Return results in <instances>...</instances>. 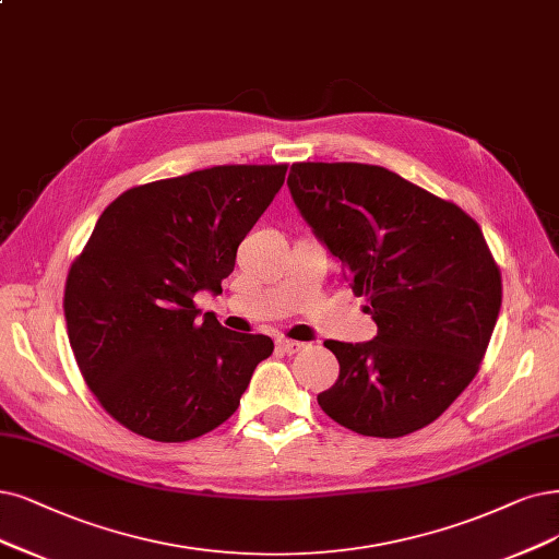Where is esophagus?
<instances>
[{
    "label": "esophagus",
    "instance_id": "34e87169",
    "mask_svg": "<svg viewBox=\"0 0 559 559\" xmlns=\"http://www.w3.org/2000/svg\"><path fill=\"white\" fill-rule=\"evenodd\" d=\"M276 345L283 349V353H287V355H295V353H299V349H304V343L290 341V338H278Z\"/></svg>",
    "mask_w": 559,
    "mask_h": 559
}]
</instances>
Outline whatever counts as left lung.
Returning a JSON list of instances; mask_svg holds the SVG:
<instances>
[{
  "label": "left lung",
  "mask_w": 559,
  "mask_h": 559,
  "mask_svg": "<svg viewBox=\"0 0 559 559\" xmlns=\"http://www.w3.org/2000/svg\"><path fill=\"white\" fill-rule=\"evenodd\" d=\"M287 186L378 324L373 341L324 343L341 373L320 407L368 438L432 424L477 376L502 306L481 227L380 165L295 163Z\"/></svg>",
  "instance_id": "8db88e82"
}]
</instances>
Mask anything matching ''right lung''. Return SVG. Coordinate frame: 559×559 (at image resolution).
<instances>
[{
	"mask_svg": "<svg viewBox=\"0 0 559 559\" xmlns=\"http://www.w3.org/2000/svg\"><path fill=\"white\" fill-rule=\"evenodd\" d=\"M287 165H216L135 186L96 221L64 293L82 378L121 426L186 442L235 415L255 366L274 353L193 297L221 293L237 248L285 181Z\"/></svg>",
	"mask_w": 559,
	"mask_h": 559,
	"instance_id": "right-lung-1",
	"label": "right lung"
}]
</instances>
